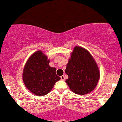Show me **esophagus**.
Returning <instances> with one entry per match:
<instances>
[{"mask_svg":"<svg viewBox=\"0 0 122 122\" xmlns=\"http://www.w3.org/2000/svg\"><path fill=\"white\" fill-rule=\"evenodd\" d=\"M61 79L62 80V81H65V76H64V75H62V76H61Z\"/></svg>","mask_w":122,"mask_h":122,"instance_id":"34e87169","label":"esophagus"}]
</instances>
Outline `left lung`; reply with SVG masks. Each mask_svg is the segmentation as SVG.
Wrapping results in <instances>:
<instances>
[{
    "instance_id": "left-lung-1",
    "label": "left lung",
    "mask_w": 122,
    "mask_h": 122,
    "mask_svg": "<svg viewBox=\"0 0 122 122\" xmlns=\"http://www.w3.org/2000/svg\"><path fill=\"white\" fill-rule=\"evenodd\" d=\"M65 73L69 76L66 83L78 95L89 93L96 87L100 71L93 57L86 49L76 46L66 65Z\"/></svg>"
}]
</instances>
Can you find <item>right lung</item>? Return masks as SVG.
<instances>
[{
    "label": "right lung",
    "mask_w": 122,
    "mask_h": 122,
    "mask_svg": "<svg viewBox=\"0 0 122 122\" xmlns=\"http://www.w3.org/2000/svg\"><path fill=\"white\" fill-rule=\"evenodd\" d=\"M50 61L41 51H38L31 55L25 65L23 81L29 91L35 95H47L61 79L56 75V68L49 65Z\"/></svg>",
    "instance_id": "obj_1"
}]
</instances>
